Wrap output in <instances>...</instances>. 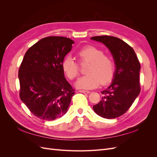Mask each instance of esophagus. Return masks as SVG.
<instances>
[{
	"mask_svg": "<svg viewBox=\"0 0 157 157\" xmlns=\"http://www.w3.org/2000/svg\"><path fill=\"white\" fill-rule=\"evenodd\" d=\"M79 92H81V93H83V94H90V92L89 91H86V90H80L78 91Z\"/></svg>",
	"mask_w": 157,
	"mask_h": 157,
	"instance_id": "esophagus-1",
	"label": "esophagus"
}]
</instances>
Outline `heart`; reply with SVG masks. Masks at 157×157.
Instances as JSON below:
<instances>
[{
    "instance_id": "obj_1",
    "label": "heart",
    "mask_w": 157,
    "mask_h": 157,
    "mask_svg": "<svg viewBox=\"0 0 157 157\" xmlns=\"http://www.w3.org/2000/svg\"><path fill=\"white\" fill-rule=\"evenodd\" d=\"M80 63H88L86 68V75L80 77L76 82V86L82 89H93L100 83L105 84L110 82L115 74V63L113 57L104 54L103 50L88 45L77 52ZM61 67L66 76L73 80L79 75V64L71 57L64 58Z\"/></svg>"
}]
</instances>
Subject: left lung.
Masks as SVG:
<instances>
[{
	"mask_svg": "<svg viewBox=\"0 0 157 157\" xmlns=\"http://www.w3.org/2000/svg\"><path fill=\"white\" fill-rule=\"evenodd\" d=\"M91 39L107 47L116 65L111 84L101 92V101L93 106V109L103 118H115L124 115L140 93L141 65L134 49L118 38L103 35Z\"/></svg>",
	"mask_w": 157,
	"mask_h": 157,
	"instance_id": "left-lung-1",
	"label": "left lung"
}]
</instances>
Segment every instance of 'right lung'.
<instances>
[{
	"label": "right lung",
	"instance_id": "obj_1",
	"mask_svg": "<svg viewBox=\"0 0 157 157\" xmlns=\"http://www.w3.org/2000/svg\"><path fill=\"white\" fill-rule=\"evenodd\" d=\"M74 41L47 36L27 50L18 71L20 97L33 115L53 121L67 113L75 90L67 81L61 63Z\"/></svg>",
	"mask_w": 157,
	"mask_h": 157
}]
</instances>
